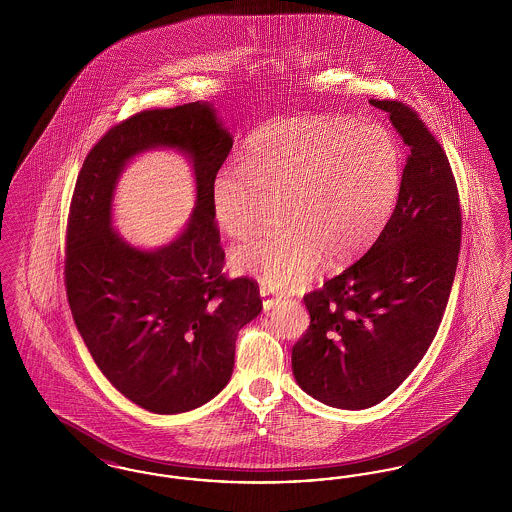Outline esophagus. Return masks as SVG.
Instances as JSON below:
<instances>
[{
  "mask_svg": "<svg viewBox=\"0 0 512 512\" xmlns=\"http://www.w3.org/2000/svg\"><path fill=\"white\" fill-rule=\"evenodd\" d=\"M261 297H263V307H265V311H270V309L278 307V303H280L278 297H270L267 288H261Z\"/></svg>",
  "mask_w": 512,
  "mask_h": 512,
  "instance_id": "esophagus-1",
  "label": "esophagus"
}]
</instances>
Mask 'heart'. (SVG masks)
<instances>
[{"label":"heart","instance_id":"1","mask_svg":"<svg viewBox=\"0 0 512 512\" xmlns=\"http://www.w3.org/2000/svg\"><path fill=\"white\" fill-rule=\"evenodd\" d=\"M403 182V151L388 128L351 119H282L247 140L244 167L211 180V209L232 238L253 234L280 205L284 226L238 245L230 265L274 290L341 267L376 240Z\"/></svg>","mask_w":512,"mask_h":512}]
</instances>
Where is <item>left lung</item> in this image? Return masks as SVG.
Segmentation results:
<instances>
[{
	"label": "left lung",
	"instance_id": "obj_1",
	"mask_svg": "<svg viewBox=\"0 0 512 512\" xmlns=\"http://www.w3.org/2000/svg\"><path fill=\"white\" fill-rule=\"evenodd\" d=\"M409 149L395 209L365 255L303 297L311 324L293 376L324 405L359 411L397 390L422 361L455 280L461 205L449 159L418 113L370 99Z\"/></svg>",
	"mask_w": 512,
	"mask_h": 512
}]
</instances>
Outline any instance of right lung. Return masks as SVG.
I'll return each instance as SVG.
<instances>
[{"label": "right lung", "mask_w": 512, "mask_h": 512, "mask_svg": "<svg viewBox=\"0 0 512 512\" xmlns=\"http://www.w3.org/2000/svg\"><path fill=\"white\" fill-rule=\"evenodd\" d=\"M155 146L193 163L196 207L169 245L140 250L112 228L123 167ZM232 136L207 101L149 109L113 126L84 159L67 224L65 286L74 324L103 376L149 413H186L232 376L240 328L263 309L251 278H226L211 180Z\"/></svg>", "instance_id": "add662e5"}]
</instances>
